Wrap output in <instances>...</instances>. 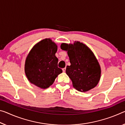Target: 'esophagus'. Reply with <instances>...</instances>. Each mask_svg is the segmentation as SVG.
Wrapping results in <instances>:
<instances>
[{"label": "esophagus", "mask_w": 125, "mask_h": 125, "mask_svg": "<svg viewBox=\"0 0 125 125\" xmlns=\"http://www.w3.org/2000/svg\"><path fill=\"white\" fill-rule=\"evenodd\" d=\"M66 67H65V68H63V69H62V71H63V72H66Z\"/></svg>", "instance_id": "esophagus-1"}]
</instances>
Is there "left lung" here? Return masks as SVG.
Masks as SVG:
<instances>
[{"mask_svg": "<svg viewBox=\"0 0 125 125\" xmlns=\"http://www.w3.org/2000/svg\"><path fill=\"white\" fill-rule=\"evenodd\" d=\"M61 48L67 51L71 65L66 72L77 91L86 92L97 86L101 77V68L92 51L86 45L77 42L74 44L63 43Z\"/></svg>", "mask_w": 125, "mask_h": 125, "instance_id": "8db88e82", "label": "left lung"}]
</instances>
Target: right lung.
Here are the masks:
<instances>
[{
	"instance_id": "add662e5",
	"label": "right lung",
	"mask_w": 125,
	"mask_h": 125,
	"mask_svg": "<svg viewBox=\"0 0 125 125\" xmlns=\"http://www.w3.org/2000/svg\"><path fill=\"white\" fill-rule=\"evenodd\" d=\"M57 51V45L50 39H43L31 49L25 60V73L31 83L47 88L62 72L58 67Z\"/></svg>"
}]
</instances>
